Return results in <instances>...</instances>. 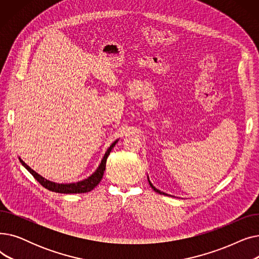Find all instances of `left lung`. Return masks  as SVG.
<instances>
[{
	"label": "left lung",
	"mask_w": 259,
	"mask_h": 259,
	"mask_svg": "<svg viewBox=\"0 0 259 259\" xmlns=\"http://www.w3.org/2000/svg\"><path fill=\"white\" fill-rule=\"evenodd\" d=\"M148 181H149V179H148ZM149 184H150V186L152 187V189L154 190V191H155V192H157V193H159V194H164V195H167V194H165L164 192H160V191H159V190H157V189H156L155 187H153V185H152V184L150 183V181H149Z\"/></svg>",
	"instance_id": "obj_1"
}]
</instances>
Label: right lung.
<instances>
[{"mask_svg": "<svg viewBox=\"0 0 259 259\" xmlns=\"http://www.w3.org/2000/svg\"><path fill=\"white\" fill-rule=\"evenodd\" d=\"M116 143H117V141H115L110 147L108 148V150L105 153V155H104V157H103V159L101 161L99 168L97 169V171H95L91 176H89L87 180H84V181L78 182V183H74V184H56V183L49 182V181L43 179L40 175H38L29 166H27L21 158H19V159L22 162V165L33 175V178L40 185H42L44 188L50 190V191L58 192V193H66V194H70V193H86V192H89V191H91V190H93L95 187L99 185V183L102 181L103 175H104V171L106 169L107 158H108L109 154H110L112 148L115 146Z\"/></svg>", "mask_w": 259, "mask_h": 259, "instance_id": "1", "label": "right lung"}]
</instances>
